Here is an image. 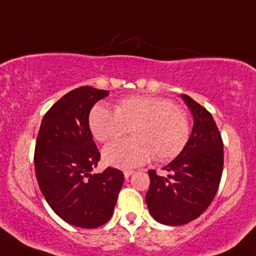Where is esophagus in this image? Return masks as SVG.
Masks as SVG:
<instances>
[{
	"instance_id": "obj_1",
	"label": "esophagus",
	"mask_w": 256,
	"mask_h": 256,
	"mask_svg": "<svg viewBox=\"0 0 256 256\" xmlns=\"http://www.w3.org/2000/svg\"><path fill=\"white\" fill-rule=\"evenodd\" d=\"M134 174V170H125L124 172V176H125V178H130L131 176Z\"/></svg>"
}]
</instances>
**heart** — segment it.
Listing matches in <instances>:
<instances>
[{"label": "heart", "instance_id": "obj_1", "mask_svg": "<svg viewBox=\"0 0 256 256\" xmlns=\"http://www.w3.org/2000/svg\"><path fill=\"white\" fill-rule=\"evenodd\" d=\"M90 128L98 141L122 136L131 128L132 137L116 140L103 150L108 164L131 169L148 162L176 157L189 140V118L170 100L152 96L121 99L115 110L96 106L90 114Z\"/></svg>", "mask_w": 256, "mask_h": 256}]
</instances>
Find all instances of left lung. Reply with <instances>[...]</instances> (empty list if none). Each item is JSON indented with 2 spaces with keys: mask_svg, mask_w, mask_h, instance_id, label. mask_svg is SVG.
<instances>
[{
  "mask_svg": "<svg viewBox=\"0 0 256 256\" xmlns=\"http://www.w3.org/2000/svg\"><path fill=\"white\" fill-rule=\"evenodd\" d=\"M194 118L189 141L164 166L168 176L148 170L146 204L157 222L182 226L198 218L218 190L223 170V142L214 118L186 94H182Z\"/></svg>",
  "mask_w": 256,
  "mask_h": 256,
  "instance_id": "8db88e82",
  "label": "left lung"
}]
</instances>
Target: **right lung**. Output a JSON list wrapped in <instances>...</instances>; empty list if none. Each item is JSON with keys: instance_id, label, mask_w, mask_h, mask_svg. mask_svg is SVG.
Here are the masks:
<instances>
[{"instance_id": "right-lung-1", "label": "right lung", "mask_w": 256, "mask_h": 256, "mask_svg": "<svg viewBox=\"0 0 256 256\" xmlns=\"http://www.w3.org/2000/svg\"><path fill=\"white\" fill-rule=\"evenodd\" d=\"M108 96V90L90 86L64 94L44 115L38 134L34 166L40 190L60 218L80 228L106 223L124 184L119 169L92 173L100 153L90 132V112Z\"/></svg>"}]
</instances>
